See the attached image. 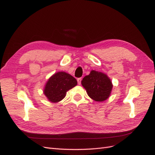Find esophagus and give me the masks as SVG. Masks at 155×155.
<instances>
[{"instance_id": "1", "label": "esophagus", "mask_w": 155, "mask_h": 155, "mask_svg": "<svg viewBox=\"0 0 155 155\" xmlns=\"http://www.w3.org/2000/svg\"><path fill=\"white\" fill-rule=\"evenodd\" d=\"M77 81H78V85H80V84H81V78H78V79H77Z\"/></svg>"}]
</instances>
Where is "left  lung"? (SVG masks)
<instances>
[{"instance_id":"8db88e82","label":"left lung","mask_w":155,"mask_h":155,"mask_svg":"<svg viewBox=\"0 0 155 155\" xmlns=\"http://www.w3.org/2000/svg\"><path fill=\"white\" fill-rule=\"evenodd\" d=\"M81 85L88 96L97 102L107 100L113 87L112 81L106 74L94 70H92L88 76L83 78Z\"/></svg>"}]
</instances>
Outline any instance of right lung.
Segmentation results:
<instances>
[{
    "mask_svg": "<svg viewBox=\"0 0 155 155\" xmlns=\"http://www.w3.org/2000/svg\"><path fill=\"white\" fill-rule=\"evenodd\" d=\"M76 79L65 72H58L50 76L46 82L43 94L51 103L61 101L67 92L77 85Z\"/></svg>",
    "mask_w": 155,
    "mask_h": 155,
    "instance_id": "add662e5",
    "label": "right lung"
}]
</instances>
